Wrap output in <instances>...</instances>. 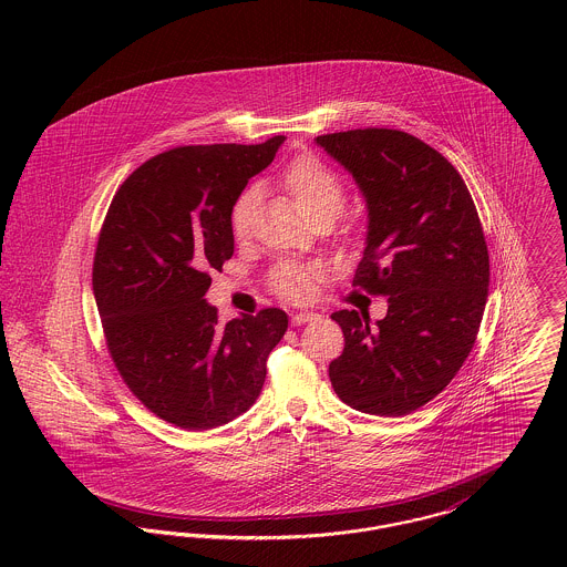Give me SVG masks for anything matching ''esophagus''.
Instances as JSON below:
<instances>
[{"label": "esophagus", "mask_w": 567, "mask_h": 567, "mask_svg": "<svg viewBox=\"0 0 567 567\" xmlns=\"http://www.w3.org/2000/svg\"><path fill=\"white\" fill-rule=\"evenodd\" d=\"M317 319H319V315H315V312H297V315H292V324L312 323Z\"/></svg>", "instance_id": "obj_1"}]
</instances>
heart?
I'll list each match as a JSON object with an SVG mask.
<instances>
[{
	"instance_id": "b5f03b06",
	"label": "heart",
	"mask_w": 567,
	"mask_h": 567,
	"mask_svg": "<svg viewBox=\"0 0 567 567\" xmlns=\"http://www.w3.org/2000/svg\"><path fill=\"white\" fill-rule=\"evenodd\" d=\"M279 185L286 189L295 207L303 214L310 225L333 223L347 203V189L342 178L315 155H297L286 165L279 176ZM257 209V189L246 187L236 198L229 225L238 243L248 240L252 229V218ZM317 268L301 264H281L270 272V288L277 297L290 303H301L310 299L317 284Z\"/></svg>"
}]
</instances>
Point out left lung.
<instances>
[{"label":"left lung","mask_w":567,"mask_h":567,"mask_svg":"<svg viewBox=\"0 0 567 567\" xmlns=\"http://www.w3.org/2000/svg\"><path fill=\"white\" fill-rule=\"evenodd\" d=\"M360 185L369 209L353 288L389 297L371 329L355 310L333 312L344 333L329 364L351 408L402 416L434 400L467 360L488 295V250L472 194L432 146L395 128L317 137Z\"/></svg>","instance_id":"1"}]
</instances>
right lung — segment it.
Here are the masks:
<instances>
[{
    "label": "right lung",
    "mask_w": 567,
    "mask_h": 567,
    "mask_svg": "<svg viewBox=\"0 0 567 567\" xmlns=\"http://www.w3.org/2000/svg\"><path fill=\"white\" fill-rule=\"evenodd\" d=\"M284 135L264 144L181 146L142 163L115 192L93 257L106 349L159 419L212 430L255 404L288 329L279 308L218 323L203 297L234 255L229 214Z\"/></svg>",
    "instance_id": "add662e5"
}]
</instances>
